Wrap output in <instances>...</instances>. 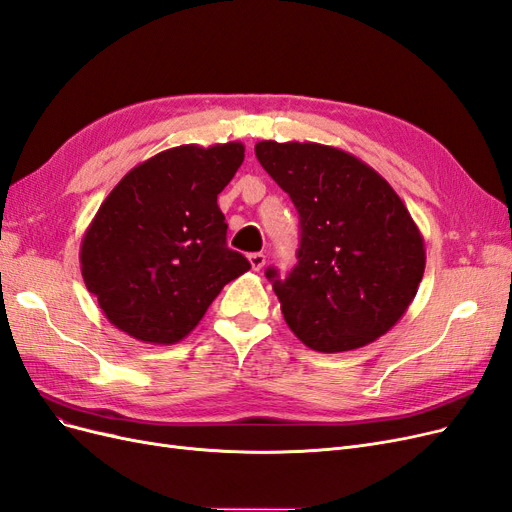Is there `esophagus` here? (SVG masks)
I'll use <instances>...</instances> for the list:
<instances>
[{"label":"esophagus","mask_w":512,"mask_h":512,"mask_svg":"<svg viewBox=\"0 0 512 512\" xmlns=\"http://www.w3.org/2000/svg\"><path fill=\"white\" fill-rule=\"evenodd\" d=\"M248 260H250V264H252V269H254V271H260V269L264 267V262H267V256H264L262 252H256V254H250V256H248Z\"/></svg>","instance_id":"obj_1"}]
</instances>
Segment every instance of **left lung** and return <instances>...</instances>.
Wrapping results in <instances>:
<instances>
[{
    "label": "left lung",
    "instance_id": "1",
    "mask_svg": "<svg viewBox=\"0 0 512 512\" xmlns=\"http://www.w3.org/2000/svg\"><path fill=\"white\" fill-rule=\"evenodd\" d=\"M301 216L298 264L267 277L290 330L322 354L358 349L407 313L426 271V245L407 205L358 156L315 142L254 146Z\"/></svg>",
    "mask_w": 512,
    "mask_h": 512
}]
</instances>
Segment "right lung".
<instances>
[{"instance_id":"1","label":"right lung","mask_w":512,"mask_h":512,"mask_svg":"<svg viewBox=\"0 0 512 512\" xmlns=\"http://www.w3.org/2000/svg\"><path fill=\"white\" fill-rule=\"evenodd\" d=\"M245 146H175L122 178L80 245L86 290L129 337L173 345L197 328L228 281L250 262L226 248L218 195L243 163Z\"/></svg>"}]
</instances>
